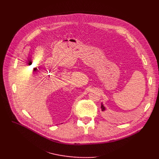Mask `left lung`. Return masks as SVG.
<instances>
[{"instance_id":"8db88e82","label":"left lung","mask_w":159,"mask_h":159,"mask_svg":"<svg viewBox=\"0 0 159 159\" xmlns=\"http://www.w3.org/2000/svg\"><path fill=\"white\" fill-rule=\"evenodd\" d=\"M101 110H102V111H104L105 110V107H104V106H103L102 104H101Z\"/></svg>"}]
</instances>
